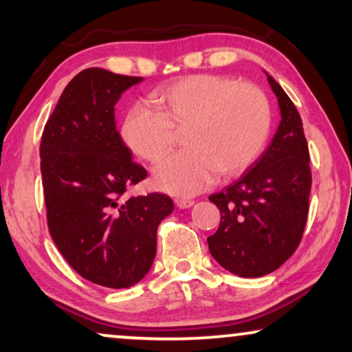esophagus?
I'll use <instances>...</instances> for the list:
<instances>
[{"label":"esophagus","mask_w":352,"mask_h":352,"mask_svg":"<svg viewBox=\"0 0 352 352\" xmlns=\"http://www.w3.org/2000/svg\"><path fill=\"white\" fill-rule=\"evenodd\" d=\"M175 204L177 208H189V206L194 205V200L190 199H176Z\"/></svg>","instance_id":"obj_1"}]
</instances>
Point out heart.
<instances>
[{"mask_svg":"<svg viewBox=\"0 0 352 352\" xmlns=\"http://www.w3.org/2000/svg\"><path fill=\"white\" fill-rule=\"evenodd\" d=\"M158 112L134 105L124 117L122 138L144 160L155 163L184 131V152L153 170L160 190L187 197L214 181L232 177L256 162L271 133V105L261 88L223 75H190L152 94Z\"/></svg>","mask_w":352,"mask_h":352,"instance_id":"obj_1","label":"heart"}]
</instances>
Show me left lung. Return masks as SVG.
Here are the masks:
<instances>
[{
  "label": "left lung",
  "mask_w": 352,
  "mask_h": 352,
  "mask_svg": "<svg viewBox=\"0 0 352 352\" xmlns=\"http://www.w3.org/2000/svg\"><path fill=\"white\" fill-rule=\"evenodd\" d=\"M282 122L263 155L210 200L221 211L208 239L211 256L240 277H261L295 253L305 232L312 184L309 148L300 113L282 86L267 76Z\"/></svg>",
  "instance_id": "obj_1"
}]
</instances>
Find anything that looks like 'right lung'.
<instances>
[{
	"label": "right lung",
	"instance_id": "obj_1",
	"mask_svg": "<svg viewBox=\"0 0 352 352\" xmlns=\"http://www.w3.org/2000/svg\"><path fill=\"white\" fill-rule=\"evenodd\" d=\"M142 76L80 72L43 129L40 157L47 229L65 261L107 288L138 283L157 252V229L171 213L165 194L124 197L147 177L115 124V104Z\"/></svg>",
	"mask_w": 352,
	"mask_h": 352
}]
</instances>
